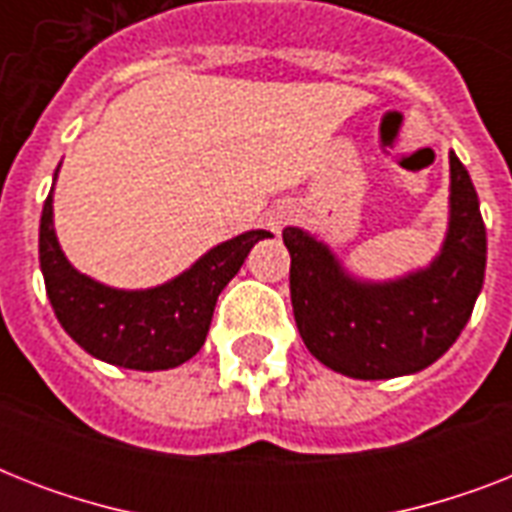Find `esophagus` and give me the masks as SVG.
Listing matches in <instances>:
<instances>
[{"label":"esophagus","mask_w":512,"mask_h":512,"mask_svg":"<svg viewBox=\"0 0 512 512\" xmlns=\"http://www.w3.org/2000/svg\"><path fill=\"white\" fill-rule=\"evenodd\" d=\"M295 217H297V209L292 207V204H284V201H281V204H276V207L265 215V225H268V231L281 233L289 223H292V220H295Z\"/></svg>","instance_id":"1"}]
</instances>
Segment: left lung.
Returning a JSON list of instances; mask_svg holds the SVG:
<instances>
[{
	"label": "left lung",
	"instance_id": "left-lung-1",
	"mask_svg": "<svg viewBox=\"0 0 512 512\" xmlns=\"http://www.w3.org/2000/svg\"><path fill=\"white\" fill-rule=\"evenodd\" d=\"M449 228L430 265L390 281L358 279L313 233L289 225V292L305 348L353 380L422 372L468 324L486 271V228L468 170L449 151Z\"/></svg>",
	"mask_w": 512,
	"mask_h": 512
}]
</instances>
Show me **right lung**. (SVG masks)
I'll return each instance as SVG.
<instances>
[{
  "mask_svg": "<svg viewBox=\"0 0 512 512\" xmlns=\"http://www.w3.org/2000/svg\"><path fill=\"white\" fill-rule=\"evenodd\" d=\"M58 170L52 180H58ZM268 236V231H247L223 241L159 287H106L76 271L63 255L52 225L50 191L39 223V265L52 311L76 345L106 364L162 372L199 353L217 295L239 273L249 249Z\"/></svg>",
  "mask_w": 512,
  "mask_h": 512,
  "instance_id": "1",
  "label": "right lung"
}]
</instances>
